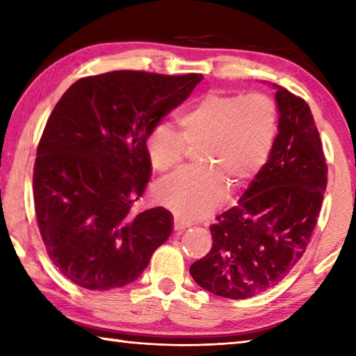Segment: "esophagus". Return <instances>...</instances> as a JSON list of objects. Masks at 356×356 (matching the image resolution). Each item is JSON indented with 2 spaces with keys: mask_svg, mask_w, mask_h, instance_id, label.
<instances>
[{
  "mask_svg": "<svg viewBox=\"0 0 356 356\" xmlns=\"http://www.w3.org/2000/svg\"><path fill=\"white\" fill-rule=\"evenodd\" d=\"M186 227H190V225L188 222H185V221H182L180 218H174V231H177V232H182L184 229H186Z\"/></svg>",
  "mask_w": 356,
  "mask_h": 356,
  "instance_id": "obj_1",
  "label": "esophagus"
}]
</instances>
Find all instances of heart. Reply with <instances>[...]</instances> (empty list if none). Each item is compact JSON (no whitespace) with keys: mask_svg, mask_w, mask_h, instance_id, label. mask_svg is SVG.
I'll return each instance as SVG.
<instances>
[{"mask_svg":"<svg viewBox=\"0 0 356 356\" xmlns=\"http://www.w3.org/2000/svg\"><path fill=\"white\" fill-rule=\"evenodd\" d=\"M177 124L180 135L168 124L156 125L146 150L150 166L170 174L182 163L185 144L201 146L202 168L179 172L156 188L163 206L180 218L197 220L226 200L231 182L245 185L261 171L275 141L276 106L262 92H209L193 102Z\"/></svg>","mask_w":356,"mask_h":356,"instance_id":"obj_1","label":"heart"}]
</instances>
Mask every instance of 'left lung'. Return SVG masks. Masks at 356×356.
<instances>
[{
  "label": "left lung",
  "mask_w": 356,
  "mask_h": 356,
  "mask_svg": "<svg viewBox=\"0 0 356 356\" xmlns=\"http://www.w3.org/2000/svg\"><path fill=\"white\" fill-rule=\"evenodd\" d=\"M276 89L278 135L236 206L216 216L212 250L190 267L197 286L243 300L278 284L306 251L327 188V163L308 104Z\"/></svg>",
  "instance_id": "8db88e82"
}]
</instances>
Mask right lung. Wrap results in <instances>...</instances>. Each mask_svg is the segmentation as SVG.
I'll return each instance as SVG.
<instances>
[{
	"label": "right lung",
	"mask_w": 356,
	"mask_h": 356,
	"mask_svg": "<svg viewBox=\"0 0 356 356\" xmlns=\"http://www.w3.org/2000/svg\"><path fill=\"white\" fill-rule=\"evenodd\" d=\"M202 75L116 70L81 78L47 120L34 163V207L65 278L110 291L140 278L172 231L165 207L131 213L149 182L146 141Z\"/></svg>",
	"instance_id": "1"
}]
</instances>
